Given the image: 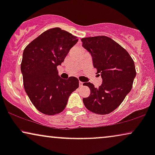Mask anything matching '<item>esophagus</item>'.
Returning <instances> with one entry per match:
<instances>
[{
    "label": "esophagus",
    "instance_id": "obj_1",
    "mask_svg": "<svg viewBox=\"0 0 155 155\" xmlns=\"http://www.w3.org/2000/svg\"><path fill=\"white\" fill-rule=\"evenodd\" d=\"M79 85H80V87H82V86H83V82H81V81H80V82H79Z\"/></svg>",
    "mask_w": 155,
    "mask_h": 155
}]
</instances>
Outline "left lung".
I'll return each mask as SVG.
<instances>
[{"label":"left lung","instance_id":"1","mask_svg":"<svg viewBox=\"0 0 155 155\" xmlns=\"http://www.w3.org/2000/svg\"><path fill=\"white\" fill-rule=\"evenodd\" d=\"M81 41L102 78L99 88L84 82L83 85L90 89V94L82 101L89 111L108 114L119 107L132 89L136 75L134 61L125 48L106 36L82 38Z\"/></svg>","mask_w":155,"mask_h":155}]
</instances>
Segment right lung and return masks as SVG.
<instances>
[{"mask_svg":"<svg viewBox=\"0 0 155 155\" xmlns=\"http://www.w3.org/2000/svg\"><path fill=\"white\" fill-rule=\"evenodd\" d=\"M78 39L59 27L48 29L25 47L21 63L27 94L38 111L46 115L62 112L71 93L79 87L75 77L60 78L61 65Z\"/></svg>","mask_w":155,"mask_h":155,"instance_id":"1","label":"right lung"}]
</instances>
